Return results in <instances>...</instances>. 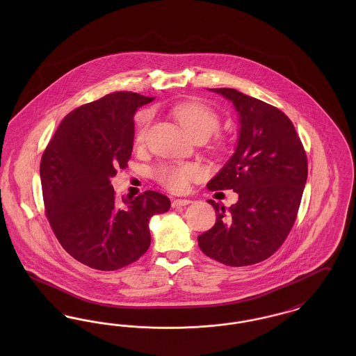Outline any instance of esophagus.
Returning <instances> with one entry per match:
<instances>
[{"label":"esophagus","instance_id":"obj_1","mask_svg":"<svg viewBox=\"0 0 356 356\" xmlns=\"http://www.w3.org/2000/svg\"><path fill=\"white\" fill-rule=\"evenodd\" d=\"M191 203H192V202H191L189 199H176V200L172 202V207H173V208H177V207H184V205H188V204Z\"/></svg>","mask_w":356,"mask_h":356}]
</instances>
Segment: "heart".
<instances>
[{
    "mask_svg": "<svg viewBox=\"0 0 356 356\" xmlns=\"http://www.w3.org/2000/svg\"><path fill=\"white\" fill-rule=\"evenodd\" d=\"M173 116L180 122L188 135L193 138L205 137L207 140L213 135L220 127V118L215 109L204 102L189 100L176 104L172 108ZM149 113L141 115L136 143L143 144L149 128ZM157 181L175 193L186 192L189 184L200 176V170L191 165H163L156 170Z\"/></svg>",
    "mask_w": 356,
    "mask_h": 356,
    "instance_id": "1",
    "label": "heart"
}]
</instances>
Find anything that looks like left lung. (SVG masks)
Returning a JSON list of instances; mask_svg holds the SVG:
<instances>
[{
	"label": "left lung",
	"mask_w": 356,
	"mask_h": 356,
	"mask_svg": "<svg viewBox=\"0 0 356 356\" xmlns=\"http://www.w3.org/2000/svg\"><path fill=\"white\" fill-rule=\"evenodd\" d=\"M209 90L232 102L240 129L235 153L207 188L234 189L238 200L229 208L208 200L216 222L197 241L204 254L225 266H251L275 254L296 220L307 156L282 111L232 88Z\"/></svg>",
	"instance_id": "obj_1"
}]
</instances>
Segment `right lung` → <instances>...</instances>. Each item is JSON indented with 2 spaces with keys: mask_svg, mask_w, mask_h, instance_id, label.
<instances>
[{
  "mask_svg": "<svg viewBox=\"0 0 356 356\" xmlns=\"http://www.w3.org/2000/svg\"><path fill=\"white\" fill-rule=\"evenodd\" d=\"M153 102L115 92L72 111L58 125L40 164L47 218L63 248L85 266L115 271L151 245L149 220L170 208L159 192L119 202L111 179L127 168L137 108Z\"/></svg>",
  "mask_w": 356,
  "mask_h": 356,
  "instance_id": "obj_1",
  "label": "right lung"
}]
</instances>
